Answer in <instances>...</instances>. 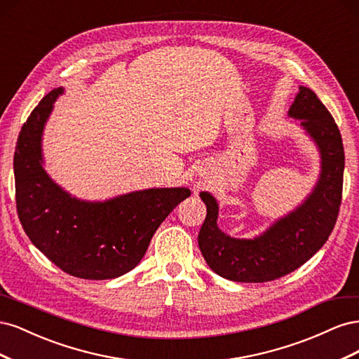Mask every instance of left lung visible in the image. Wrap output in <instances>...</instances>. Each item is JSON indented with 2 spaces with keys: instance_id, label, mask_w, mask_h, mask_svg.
I'll list each match as a JSON object with an SVG mask.
<instances>
[{
  "instance_id": "1",
  "label": "left lung",
  "mask_w": 359,
  "mask_h": 359,
  "mask_svg": "<svg viewBox=\"0 0 359 359\" xmlns=\"http://www.w3.org/2000/svg\"><path fill=\"white\" fill-rule=\"evenodd\" d=\"M289 118L318 147L320 173L309 196L295 210L280 217L255 238H233L217 226L219 203L210 191H201L206 217L198 236L206 264L215 274L241 283H264L283 277L319 252L339 215L343 190L344 149L332 115L307 86L289 107Z\"/></svg>"
}]
</instances>
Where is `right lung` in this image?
Instances as JSON below:
<instances>
[{
	"instance_id": "obj_1",
	"label": "right lung",
	"mask_w": 359,
	"mask_h": 359,
	"mask_svg": "<svg viewBox=\"0 0 359 359\" xmlns=\"http://www.w3.org/2000/svg\"><path fill=\"white\" fill-rule=\"evenodd\" d=\"M64 88L52 90L28 116L15 151L16 208L25 233L64 273L109 280L132 271L186 187L136 190L106 201H83L60 187L43 168V130Z\"/></svg>"
}]
</instances>
